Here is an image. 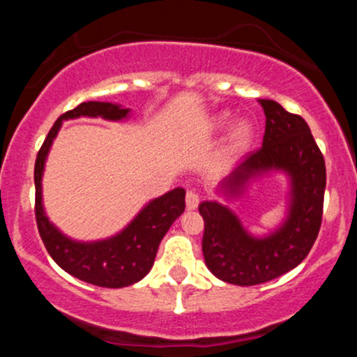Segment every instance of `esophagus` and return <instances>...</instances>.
Listing matches in <instances>:
<instances>
[{"label":"esophagus","mask_w":357,"mask_h":357,"mask_svg":"<svg viewBox=\"0 0 357 357\" xmlns=\"http://www.w3.org/2000/svg\"><path fill=\"white\" fill-rule=\"evenodd\" d=\"M199 204V192L196 190H190L186 192V208L188 210H196Z\"/></svg>","instance_id":"esophagus-1"}]
</instances>
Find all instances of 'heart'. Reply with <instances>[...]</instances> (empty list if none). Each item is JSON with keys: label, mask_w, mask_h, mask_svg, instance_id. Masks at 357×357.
Returning a JSON list of instances; mask_svg holds the SVG:
<instances>
[{"label": "heart", "mask_w": 357, "mask_h": 357, "mask_svg": "<svg viewBox=\"0 0 357 357\" xmlns=\"http://www.w3.org/2000/svg\"><path fill=\"white\" fill-rule=\"evenodd\" d=\"M227 119L221 117V122H225ZM252 126L248 122L240 121L236 122L235 126L230 129V134L227 137V144H225V149L227 153L233 155V154H240L241 151H245L252 142Z\"/></svg>", "instance_id": "heart-1"}]
</instances>
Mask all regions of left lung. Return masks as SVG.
<instances>
[{
  "label": "left lung",
  "mask_w": 357,
  "mask_h": 357,
  "mask_svg": "<svg viewBox=\"0 0 357 357\" xmlns=\"http://www.w3.org/2000/svg\"><path fill=\"white\" fill-rule=\"evenodd\" d=\"M265 134L260 149L250 153L221 181L230 195L241 191L255 174L284 169L292 181L289 218L267 238H253L223 204L203 202V255L220 280L233 285H258L296 268L309 255L322 223L326 162L307 122L275 100H260Z\"/></svg>",
  "instance_id": "left-lung-1"
}]
</instances>
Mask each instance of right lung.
Segmentation results:
<instances>
[{"label":"right lung","instance_id":"right-lung-1","mask_svg":"<svg viewBox=\"0 0 357 357\" xmlns=\"http://www.w3.org/2000/svg\"><path fill=\"white\" fill-rule=\"evenodd\" d=\"M127 112V109H121L109 102H82L75 109L56 119L35 161V218L45 248L65 272L87 284L109 289L136 284L153 268L162 236L184 211L186 191L183 188H176L151 202L139 213L137 218L114 238L96 243H79L61 235L45 216L42 206V174L45 158L59 132L61 121L80 116L119 121L124 119Z\"/></svg>","mask_w":357,"mask_h":357}]
</instances>
